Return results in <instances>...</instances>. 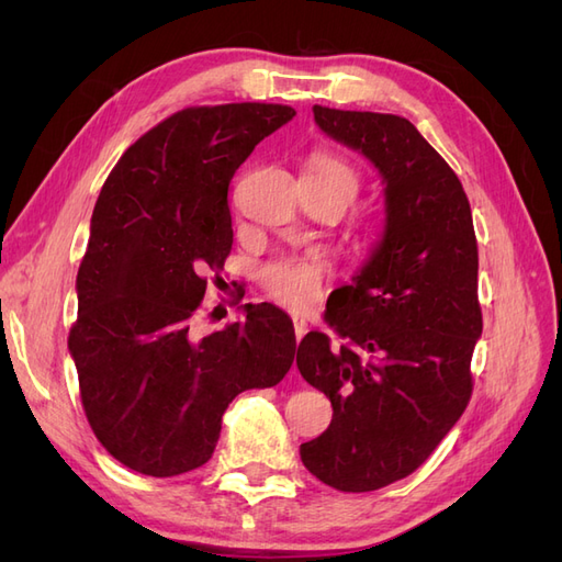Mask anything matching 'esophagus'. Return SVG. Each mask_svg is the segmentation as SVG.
<instances>
[{
  "label": "esophagus",
  "mask_w": 562,
  "mask_h": 562,
  "mask_svg": "<svg viewBox=\"0 0 562 562\" xmlns=\"http://www.w3.org/2000/svg\"><path fill=\"white\" fill-rule=\"evenodd\" d=\"M293 326H295V337H297V342H300V339L307 335L310 326H307V321H304L302 316H293Z\"/></svg>",
  "instance_id": "esophagus-1"
}]
</instances>
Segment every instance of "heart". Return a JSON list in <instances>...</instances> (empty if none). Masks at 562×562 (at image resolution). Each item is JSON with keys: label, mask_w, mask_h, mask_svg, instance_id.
Instances as JSON below:
<instances>
[{"label": "heart", "mask_w": 562, "mask_h": 562, "mask_svg": "<svg viewBox=\"0 0 562 562\" xmlns=\"http://www.w3.org/2000/svg\"><path fill=\"white\" fill-rule=\"evenodd\" d=\"M307 182L321 190L339 192L349 203L359 192V176L353 166L333 155L314 151L307 161ZM330 269L318 255H279L260 267V283L269 297L288 310H307L326 288Z\"/></svg>", "instance_id": "b5f03b06"}]
</instances>
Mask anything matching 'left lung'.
Listing matches in <instances>:
<instances>
[{
    "label": "left lung",
    "mask_w": 562,
    "mask_h": 562,
    "mask_svg": "<svg viewBox=\"0 0 562 562\" xmlns=\"http://www.w3.org/2000/svg\"><path fill=\"white\" fill-rule=\"evenodd\" d=\"M314 119L380 168L386 225L337 291L339 345L312 330L297 347L302 378L333 403L330 427L300 457L321 483L372 492L427 462L471 401L479 244L462 182L405 116L314 105Z\"/></svg>",
    "instance_id": "1"
}]
</instances>
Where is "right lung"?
I'll return each instance as SVG.
<instances>
[{
	"label": "right lung",
	"mask_w": 562,
	"mask_h": 562,
	"mask_svg": "<svg viewBox=\"0 0 562 562\" xmlns=\"http://www.w3.org/2000/svg\"><path fill=\"white\" fill-rule=\"evenodd\" d=\"M295 110L194 105L140 135L114 164L91 217L67 347L95 438L124 467L171 479L213 457L227 405L274 386L295 330L269 302L206 337L192 323L232 250L229 182Z\"/></svg>",
	"instance_id": "obj_1"
}]
</instances>
